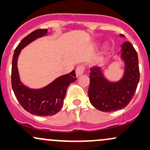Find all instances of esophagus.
Instances as JSON below:
<instances>
[{"instance_id":"obj_1","label":"esophagus","mask_w":150,"mask_h":150,"mask_svg":"<svg viewBox=\"0 0 150 150\" xmlns=\"http://www.w3.org/2000/svg\"><path fill=\"white\" fill-rule=\"evenodd\" d=\"M85 71V67L83 65V64H80V65H78V67H76V70H75V72H76V76L79 77L80 75H82L83 74Z\"/></svg>"}]
</instances>
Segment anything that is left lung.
Instances as JSON below:
<instances>
[{
  "instance_id": "8db88e82",
  "label": "left lung",
  "mask_w": 150,
  "mask_h": 150,
  "mask_svg": "<svg viewBox=\"0 0 150 150\" xmlns=\"http://www.w3.org/2000/svg\"><path fill=\"white\" fill-rule=\"evenodd\" d=\"M121 37H124L121 34ZM121 57L126 64L123 78L117 83L105 79L100 67L91 68L88 97L99 111L111 112L124 108L132 100L139 80L138 55L133 45L126 42L121 46Z\"/></svg>"
}]
</instances>
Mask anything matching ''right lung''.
Wrapping results in <instances>:
<instances>
[{
	"mask_svg": "<svg viewBox=\"0 0 150 150\" xmlns=\"http://www.w3.org/2000/svg\"><path fill=\"white\" fill-rule=\"evenodd\" d=\"M47 32V29H37L23 38L16 48L12 60L11 86L16 99L26 111L40 116H52L60 111L67 87L77 79L75 70H72L42 89H30L21 83L17 59L21 49L37 38L43 37Z\"/></svg>",
	"mask_w": 150,
	"mask_h": 150,
	"instance_id": "right-lung-1",
	"label": "right lung"
}]
</instances>
